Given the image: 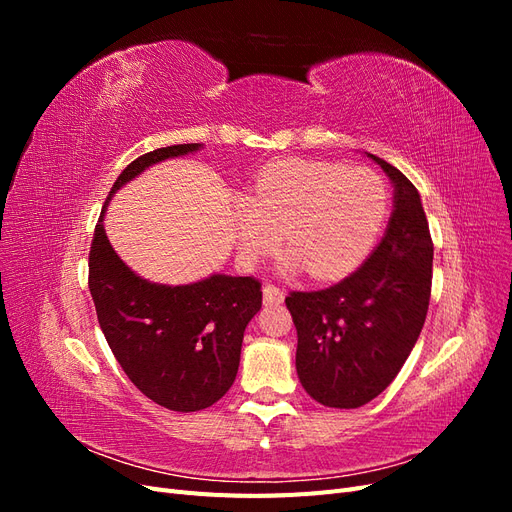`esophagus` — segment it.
I'll use <instances>...</instances> for the list:
<instances>
[{"mask_svg":"<svg viewBox=\"0 0 512 512\" xmlns=\"http://www.w3.org/2000/svg\"><path fill=\"white\" fill-rule=\"evenodd\" d=\"M262 297H265V303H282L286 292H284V288L275 286V284H265V288H262Z\"/></svg>","mask_w":512,"mask_h":512,"instance_id":"esophagus-1","label":"esophagus"}]
</instances>
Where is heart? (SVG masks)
<instances>
[{
  "instance_id": "obj_1",
  "label": "heart",
  "mask_w": 512,
  "mask_h": 512,
  "mask_svg": "<svg viewBox=\"0 0 512 512\" xmlns=\"http://www.w3.org/2000/svg\"><path fill=\"white\" fill-rule=\"evenodd\" d=\"M389 209L384 181L369 168L275 160L256 175L232 218L245 260L271 254L280 232L292 265L329 280L348 273L376 241Z\"/></svg>"
}]
</instances>
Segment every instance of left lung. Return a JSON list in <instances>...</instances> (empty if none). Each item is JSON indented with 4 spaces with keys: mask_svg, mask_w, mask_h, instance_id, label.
<instances>
[{
    "mask_svg": "<svg viewBox=\"0 0 512 512\" xmlns=\"http://www.w3.org/2000/svg\"><path fill=\"white\" fill-rule=\"evenodd\" d=\"M374 158L395 183V211L363 265L322 290H292L297 374L327 408H361L404 367L425 324L433 241L421 196L395 166Z\"/></svg>",
    "mask_w": 512,
    "mask_h": 512,
    "instance_id": "left-lung-1",
    "label": "left lung"
}]
</instances>
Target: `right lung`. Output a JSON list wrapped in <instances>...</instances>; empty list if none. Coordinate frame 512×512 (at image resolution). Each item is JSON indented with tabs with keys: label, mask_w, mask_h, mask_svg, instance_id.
<instances>
[{
	"label": "right lung",
	"mask_w": 512,
	"mask_h": 512,
	"mask_svg": "<svg viewBox=\"0 0 512 512\" xmlns=\"http://www.w3.org/2000/svg\"><path fill=\"white\" fill-rule=\"evenodd\" d=\"M198 147L170 145L136 158L123 168L106 203L147 166ZM102 215L89 250V292L117 363L162 408L196 412L213 406L237 378L243 331L262 305V284L228 275L188 286L149 284L115 254Z\"/></svg>",
	"instance_id": "1"
}]
</instances>
